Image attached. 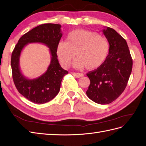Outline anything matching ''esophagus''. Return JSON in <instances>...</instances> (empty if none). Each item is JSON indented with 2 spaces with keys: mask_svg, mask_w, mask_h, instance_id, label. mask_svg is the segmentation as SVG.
I'll return each mask as SVG.
<instances>
[{
  "mask_svg": "<svg viewBox=\"0 0 146 146\" xmlns=\"http://www.w3.org/2000/svg\"><path fill=\"white\" fill-rule=\"evenodd\" d=\"M74 76H75L77 78H80L84 76V74L82 73H77V72H72L71 73Z\"/></svg>",
  "mask_w": 146,
  "mask_h": 146,
  "instance_id": "1",
  "label": "esophagus"
}]
</instances>
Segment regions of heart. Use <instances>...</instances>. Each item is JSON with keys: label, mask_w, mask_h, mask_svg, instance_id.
I'll return each instance as SVG.
<instances>
[{"label": "heart", "mask_w": 146, "mask_h": 146, "mask_svg": "<svg viewBox=\"0 0 146 146\" xmlns=\"http://www.w3.org/2000/svg\"><path fill=\"white\" fill-rule=\"evenodd\" d=\"M109 42L105 36L90 30L78 29L70 32L67 41H60L56 53L62 66L67 68L75 58L74 66L88 70L100 67L109 52Z\"/></svg>", "instance_id": "obj_1"}]
</instances>
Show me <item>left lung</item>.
I'll list each match as a JSON object with an SVG mask.
<instances>
[{
    "mask_svg": "<svg viewBox=\"0 0 146 146\" xmlns=\"http://www.w3.org/2000/svg\"><path fill=\"white\" fill-rule=\"evenodd\" d=\"M103 33L109 42V52L104 64L87 74L90 80L87 97L98 104L115 100L125 89L133 67L126 40L111 28L105 27Z\"/></svg>",
    "mask_w": 146,
    "mask_h": 146,
    "instance_id": "8db88e82",
    "label": "left lung"
}]
</instances>
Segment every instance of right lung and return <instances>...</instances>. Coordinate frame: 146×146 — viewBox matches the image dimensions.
Here are the masks:
<instances>
[{
	"label": "right lung",
	"mask_w": 146,
	"mask_h": 146,
	"mask_svg": "<svg viewBox=\"0 0 146 146\" xmlns=\"http://www.w3.org/2000/svg\"><path fill=\"white\" fill-rule=\"evenodd\" d=\"M61 25L46 23L27 32L20 38L12 54L11 67L14 84L18 91L30 102L43 104L58 94L63 77L68 74L60 66L56 49L62 36ZM29 43H41L50 49L51 62L47 70L40 77L31 80L22 74L19 57L23 49Z\"/></svg>",
	"instance_id": "1"
}]
</instances>
